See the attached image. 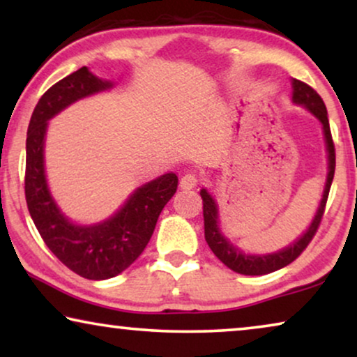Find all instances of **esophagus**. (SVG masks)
<instances>
[{
    "instance_id": "34e87169",
    "label": "esophagus",
    "mask_w": 357,
    "mask_h": 357,
    "mask_svg": "<svg viewBox=\"0 0 357 357\" xmlns=\"http://www.w3.org/2000/svg\"><path fill=\"white\" fill-rule=\"evenodd\" d=\"M199 183V177L195 172H188L185 174L182 178H180V187L185 188V190H190V188H195L197 185Z\"/></svg>"
}]
</instances>
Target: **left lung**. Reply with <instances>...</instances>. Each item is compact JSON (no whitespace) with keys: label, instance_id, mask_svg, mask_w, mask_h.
Here are the masks:
<instances>
[{"label":"left lung","instance_id":"1","mask_svg":"<svg viewBox=\"0 0 357 357\" xmlns=\"http://www.w3.org/2000/svg\"><path fill=\"white\" fill-rule=\"evenodd\" d=\"M292 87H294V91H292V100H294L296 104L305 105L307 109H309L312 114L321 121V125H324L326 151H328V177H326L324 197H321L319 211H317L314 221H312L310 227L307 229L304 236H302L297 242L292 243L291 247H287L284 250L278 253H271V255H245V253H242L238 248L231 245V243L224 238L222 234L219 232L216 203H214V199L209 197L206 190H202V192H199L203 199L204 238H206L208 245L213 250L214 255H216L227 268H231V270L236 273H241V275H248V276L268 275V273L281 270V268H284L289 265V263L294 261L296 258L305 250L307 245L312 242V238L315 237V234L319 231V226L321 222V218H324V213H325L326 199H328L330 187H331V182H333L335 165H336L335 143H333V138H331L326 107L324 104V100H321V97L317 94L314 87L305 84V82L294 79L292 81Z\"/></svg>","mask_w":357,"mask_h":357}]
</instances>
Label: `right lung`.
<instances>
[{"mask_svg": "<svg viewBox=\"0 0 357 357\" xmlns=\"http://www.w3.org/2000/svg\"><path fill=\"white\" fill-rule=\"evenodd\" d=\"M86 66L53 84L37 102L27 130L24 192L38 234L63 265L86 280H109L126 270L148 245L162 208L174 197L178 178L165 174L143 185L123 208L96 226H76L60 213L47 188L43 138L47 121L73 102L109 89Z\"/></svg>", "mask_w": 357, "mask_h": 357, "instance_id": "obj_1", "label": "right lung"}]
</instances>
